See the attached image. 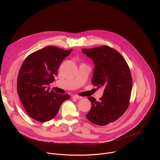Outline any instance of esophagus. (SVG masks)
Masks as SVG:
<instances>
[{
  "instance_id": "obj_1",
  "label": "esophagus",
  "mask_w": 160,
  "mask_h": 160,
  "mask_svg": "<svg viewBox=\"0 0 160 160\" xmlns=\"http://www.w3.org/2000/svg\"><path fill=\"white\" fill-rule=\"evenodd\" d=\"M73 98H75V99H80L82 98V97L81 96H77V95H74L73 96Z\"/></svg>"
}]
</instances>
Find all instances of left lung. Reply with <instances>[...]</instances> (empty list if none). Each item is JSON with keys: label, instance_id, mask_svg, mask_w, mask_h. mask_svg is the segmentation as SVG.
<instances>
[{"label": "left lung", "instance_id": "8db88e82", "mask_svg": "<svg viewBox=\"0 0 160 160\" xmlns=\"http://www.w3.org/2000/svg\"><path fill=\"white\" fill-rule=\"evenodd\" d=\"M82 51L95 65L92 84L104 87L99 101L88 98L91 108L86 117L95 125H106L122 117L128 106L132 87L129 67L117 51L107 45Z\"/></svg>", "mask_w": 160, "mask_h": 160}]
</instances>
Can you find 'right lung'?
Instances as JSON below:
<instances>
[{"mask_svg":"<svg viewBox=\"0 0 160 160\" xmlns=\"http://www.w3.org/2000/svg\"><path fill=\"white\" fill-rule=\"evenodd\" d=\"M72 51L48 46L30 54L22 63L17 80V92L28 115L40 122L52 120L62 103L70 98L49 90L61 62Z\"/></svg>","mask_w":160,"mask_h":160,"instance_id":"1","label":"right lung"}]
</instances>
